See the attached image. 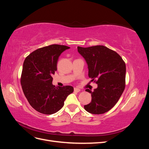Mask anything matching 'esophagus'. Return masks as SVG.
<instances>
[{
  "label": "esophagus",
  "mask_w": 149,
  "mask_h": 149,
  "mask_svg": "<svg viewBox=\"0 0 149 149\" xmlns=\"http://www.w3.org/2000/svg\"><path fill=\"white\" fill-rule=\"evenodd\" d=\"M74 91L75 92L78 93V92L80 91V89H79V88H74Z\"/></svg>",
  "instance_id": "1"
}]
</instances>
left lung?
<instances>
[{
    "mask_svg": "<svg viewBox=\"0 0 149 149\" xmlns=\"http://www.w3.org/2000/svg\"><path fill=\"white\" fill-rule=\"evenodd\" d=\"M78 52L86 61L89 77L97 79L94 91L86 89L92 99L84 109L93 114L105 113L118 102L125 89V62L118 53L102 45L78 47Z\"/></svg>",
    "mask_w": 149,
    "mask_h": 149,
    "instance_id": "obj_1",
    "label": "left lung"
}]
</instances>
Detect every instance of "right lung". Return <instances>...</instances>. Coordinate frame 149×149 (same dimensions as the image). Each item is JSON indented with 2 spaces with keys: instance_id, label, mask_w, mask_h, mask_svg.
<instances>
[{
  "instance_id": "right-lung-1",
  "label": "right lung",
  "mask_w": 149,
  "mask_h": 149,
  "mask_svg": "<svg viewBox=\"0 0 149 149\" xmlns=\"http://www.w3.org/2000/svg\"><path fill=\"white\" fill-rule=\"evenodd\" d=\"M70 47L51 45L36 49L25 58L20 83L26 98L33 109L44 114L60 110L67 96L74 91L71 86L53 85L52 75L62 52Z\"/></svg>"
}]
</instances>
